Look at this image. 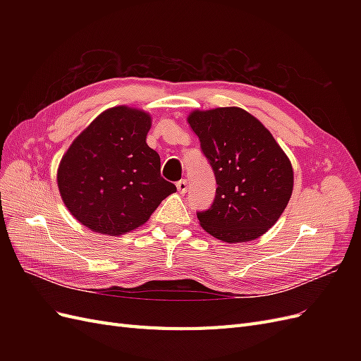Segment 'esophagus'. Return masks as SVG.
<instances>
[{
	"label": "esophagus",
	"instance_id": "esophagus-1",
	"mask_svg": "<svg viewBox=\"0 0 361 361\" xmlns=\"http://www.w3.org/2000/svg\"><path fill=\"white\" fill-rule=\"evenodd\" d=\"M176 188H178V191H179L180 194H185V192H187V190H188V182L185 180V179L178 180V182H176Z\"/></svg>",
	"mask_w": 361,
	"mask_h": 361
}]
</instances>
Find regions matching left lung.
<instances>
[{
  "label": "left lung",
  "mask_w": 361,
  "mask_h": 361,
  "mask_svg": "<svg viewBox=\"0 0 361 361\" xmlns=\"http://www.w3.org/2000/svg\"><path fill=\"white\" fill-rule=\"evenodd\" d=\"M188 123L215 174L212 204L197 212L202 227L224 243H245L274 226L290 199L292 166L256 117L227 106L194 111Z\"/></svg>",
  "instance_id": "obj_1"
}]
</instances>
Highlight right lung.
Masks as SVG:
<instances>
[{
  "mask_svg": "<svg viewBox=\"0 0 361 361\" xmlns=\"http://www.w3.org/2000/svg\"><path fill=\"white\" fill-rule=\"evenodd\" d=\"M150 117L116 106L97 116L63 157L57 182L71 214L94 232L122 235L145 224L176 191L146 143Z\"/></svg>",
  "mask_w": 361,
  "mask_h": 361,
  "instance_id": "add662e5",
  "label": "right lung"
}]
</instances>
